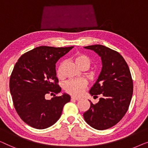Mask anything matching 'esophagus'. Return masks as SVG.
I'll list each match as a JSON object with an SVG mask.
<instances>
[{"instance_id": "34e87169", "label": "esophagus", "mask_w": 148, "mask_h": 148, "mask_svg": "<svg viewBox=\"0 0 148 148\" xmlns=\"http://www.w3.org/2000/svg\"><path fill=\"white\" fill-rule=\"evenodd\" d=\"M79 100H80V98L74 97H71V101H79Z\"/></svg>"}]
</instances>
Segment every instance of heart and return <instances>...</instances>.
<instances>
[{"instance_id": "obj_1", "label": "heart", "mask_w": 148, "mask_h": 148, "mask_svg": "<svg viewBox=\"0 0 148 148\" xmlns=\"http://www.w3.org/2000/svg\"><path fill=\"white\" fill-rule=\"evenodd\" d=\"M75 61L82 69H88L91 64V59L88 56L83 53H78L75 56ZM64 62L60 64L57 70L58 77L62 76V69ZM87 87V82L83 80H70L64 83V89L66 92L72 96L78 97L82 94Z\"/></svg>"}]
</instances>
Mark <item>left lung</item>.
I'll return each instance as SVG.
<instances>
[{"label":"left lung","mask_w":148,"mask_h":148,"mask_svg":"<svg viewBox=\"0 0 148 148\" xmlns=\"http://www.w3.org/2000/svg\"><path fill=\"white\" fill-rule=\"evenodd\" d=\"M84 48L95 51L101 58L102 70L90 90L94 97L101 95L97 104L83 114L87 123L98 130L109 129L125 115L133 95V80L129 66L121 54L102 45Z\"/></svg>","instance_id":"8db88e82"}]
</instances>
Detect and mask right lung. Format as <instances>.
<instances>
[{
	"label": "right lung",
	"instance_id": "add662e5",
	"mask_svg": "<svg viewBox=\"0 0 148 148\" xmlns=\"http://www.w3.org/2000/svg\"><path fill=\"white\" fill-rule=\"evenodd\" d=\"M73 47H35L23 54L14 65L9 81L12 102L21 119L32 127L43 130L53 125L64 105L70 102V95L66 93L54 95L51 100L45 96L61 91L56 64Z\"/></svg>",
	"mask_w": 148,
	"mask_h": 148
}]
</instances>
